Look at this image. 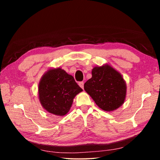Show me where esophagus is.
<instances>
[{
	"mask_svg": "<svg viewBox=\"0 0 160 160\" xmlns=\"http://www.w3.org/2000/svg\"><path fill=\"white\" fill-rule=\"evenodd\" d=\"M78 85H79V86L81 88L83 89V88H84V82H79V83H78Z\"/></svg>",
	"mask_w": 160,
	"mask_h": 160,
	"instance_id": "obj_1",
	"label": "esophagus"
}]
</instances>
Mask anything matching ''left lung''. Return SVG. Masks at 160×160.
<instances>
[{
	"mask_svg": "<svg viewBox=\"0 0 160 160\" xmlns=\"http://www.w3.org/2000/svg\"><path fill=\"white\" fill-rule=\"evenodd\" d=\"M84 89L97 106L106 112L120 107L126 96V84L122 75L108 64L94 68Z\"/></svg>",
	"mask_w": 160,
	"mask_h": 160,
	"instance_id": "left-lung-1",
	"label": "left lung"
}]
</instances>
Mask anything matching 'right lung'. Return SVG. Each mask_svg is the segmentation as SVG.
<instances>
[{
  "label": "right lung",
  "instance_id": "right-lung-1",
  "mask_svg": "<svg viewBox=\"0 0 160 160\" xmlns=\"http://www.w3.org/2000/svg\"><path fill=\"white\" fill-rule=\"evenodd\" d=\"M82 91L74 78L61 68L47 70L39 83L40 103L48 112L56 116L66 115L75 97Z\"/></svg>",
  "mask_w": 160,
  "mask_h": 160
}]
</instances>
